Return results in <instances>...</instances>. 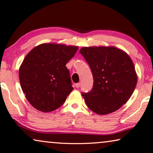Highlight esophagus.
Returning a JSON list of instances; mask_svg holds the SVG:
<instances>
[{
    "label": "esophagus",
    "mask_w": 153,
    "mask_h": 153,
    "mask_svg": "<svg viewBox=\"0 0 153 153\" xmlns=\"http://www.w3.org/2000/svg\"><path fill=\"white\" fill-rule=\"evenodd\" d=\"M80 85H81V83H76V85H76V88H79V87H80Z\"/></svg>",
    "instance_id": "esophagus-1"
}]
</instances>
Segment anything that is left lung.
<instances>
[{"label":"left lung","mask_w":153,"mask_h":153,"mask_svg":"<svg viewBox=\"0 0 153 153\" xmlns=\"http://www.w3.org/2000/svg\"><path fill=\"white\" fill-rule=\"evenodd\" d=\"M79 53L89 65L94 80L92 89L82 93L86 105L99 115L121 108L132 95L137 82L131 58L114 47H83Z\"/></svg>","instance_id":"obj_1"}]
</instances>
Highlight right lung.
Returning <instances> with one entry per match:
<instances>
[{
  "label": "right lung",
  "mask_w": 153,
  "mask_h": 153,
  "mask_svg": "<svg viewBox=\"0 0 153 153\" xmlns=\"http://www.w3.org/2000/svg\"><path fill=\"white\" fill-rule=\"evenodd\" d=\"M77 49L78 47L43 43L26 55L19 70V82L35 108L48 112L64 103L74 89L66 64Z\"/></svg>",
  "instance_id": "add662e5"
}]
</instances>
